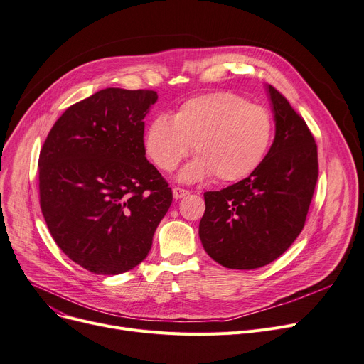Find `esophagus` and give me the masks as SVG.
Listing matches in <instances>:
<instances>
[{
    "label": "esophagus",
    "mask_w": 364,
    "mask_h": 364,
    "mask_svg": "<svg viewBox=\"0 0 364 364\" xmlns=\"http://www.w3.org/2000/svg\"><path fill=\"white\" fill-rule=\"evenodd\" d=\"M186 195H188V191H186V188H181V187H173L172 188V196L176 200L184 198Z\"/></svg>",
    "instance_id": "esophagus-1"
}]
</instances>
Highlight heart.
Here are the masks:
<instances>
[{
	"label": "heart",
	"instance_id": "b5f03b06",
	"mask_svg": "<svg viewBox=\"0 0 364 364\" xmlns=\"http://www.w3.org/2000/svg\"><path fill=\"white\" fill-rule=\"evenodd\" d=\"M272 138L274 119L264 107L232 92H215L184 102L173 119L157 116L146 132V150L157 168L169 172L193 144L198 156L180 171V181L211 176L238 181L263 162Z\"/></svg>",
	"mask_w": 364,
	"mask_h": 364
}]
</instances>
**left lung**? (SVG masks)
<instances>
[{
  "label": "left lung",
  "mask_w": 364,
  "mask_h": 364,
  "mask_svg": "<svg viewBox=\"0 0 364 364\" xmlns=\"http://www.w3.org/2000/svg\"><path fill=\"white\" fill-rule=\"evenodd\" d=\"M275 138L250 176L220 192H205L199 238L229 269H257L286 251L305 226L318 178L317 144L290 102L266 86Z\"/></svg>",
  "instance_id": "left-lung-1"
}]
</instances>
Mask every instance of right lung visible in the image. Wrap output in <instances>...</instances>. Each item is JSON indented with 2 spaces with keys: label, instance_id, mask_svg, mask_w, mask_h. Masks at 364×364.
Returning <instances> with one entry per match:
<instances>
[{
  "label": "right lung",
  "instance_id": "add662e5",
  "mask_svg": "<svg viewBox=\"0 0 364 364\" xmlns=\"http://www.w3.org/2000/svg\"><path fill=\"white\" fill-rule=\"evenodd\" d=\"M154 90L107 87L65 109L38 159L40 207L55 242L85 269H134L172 203L146 157L144 117Z\"/></svg>",
  "mask_w": 364,
  "mask_h": 364
}]
</instances>
